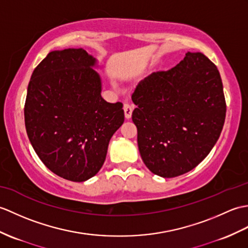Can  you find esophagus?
Masks as SVG:
<instances>
[{
    "label": "esophagus",
    "mask_w": 248,
    "mask_h": 248,
    "mask_svg": "<svg viewBox=\"0 0 248 248\" xmlns=\"http://www.w3.org/2000/svg\"><path fill=\"white\" fill-rule=\"evenodd\" d=\"M132 111H133V108H132V106H130L129 103H124V117L126 119L131 118Z\"/></svg>",
    "instance_id": "esophagus-1"
}]
</instances>
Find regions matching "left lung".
Returning a JSON list of instances; mask_svg holds the SVG:
<instances>
[{
    "instance_id": "obj_1",
    "label": "left lung",
    "mask_w": 248,
    "mask_h": 248,
    "mask_svg": "<svg viewBox=\"0 0 248 248\" xmlns=\"http://www.w3.org/2000/svg\"><path fill=\"white\" fill-rule=\"evenodd\" d=\"M132 100L140 156L162 177L195 168L216 145L225 122L220 73L202 53L188 51L171 70L152 73L137 84Z\"/></svg>"
}]
</instances>
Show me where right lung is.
<instances>
[{"label":"right lung","mask_w":248,"mask_h":248,"mask_svg":"<svg viewBox=\"0 0 248 248\" xmlns=\"http://www.w3.org/2000/svg\"><path fill=\"white\" fill-rule=\"evenodd\" d=\"M95 64L83 48L50 51L27 88L24 117L33 150L51 172L72 182L97 174L124 120L123 103L101 97Z\"/></svg>","instance_id":"obj_1"}]
</instances>
